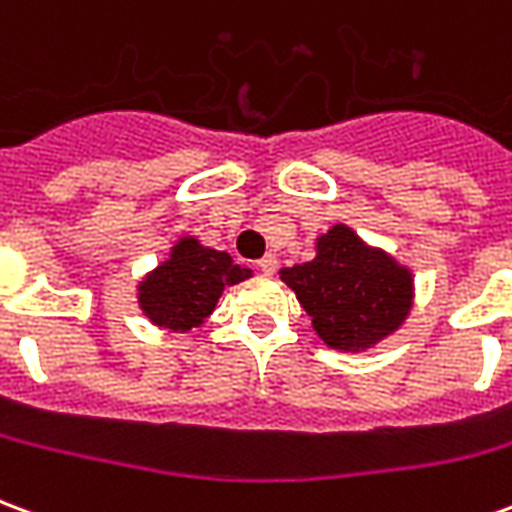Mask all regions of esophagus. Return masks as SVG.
Masks as SVG:
<instances>
[{
  "label": "esophagus",
  "mask_w": 512,
  "mask_h": 512,
  "mask_svg": "<svg viewBox=\"0 0 512 512\" xmlns=\"http://www.w3.org/2000/svg\"><path fill=\"white\" fill-rule=\"evenodd\" d=\"M277 266H279V260L274 255H266L257 260V268H260L263 274H274V271H277Z\"/></svg>",
  "instance_id": "esophagus-1"
}]
</instances>
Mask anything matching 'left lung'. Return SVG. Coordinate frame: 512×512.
<instances>
[{
	"label": "left lung",
	"instance_id": "obj_1",
	"mask_svg": "<svg viewBox=\"0 0 512 512\" xmlns=\"http://www.w3.org/2000/svg\"><path fill=\"white\" fill-rule=\"evenodd\" d=\"M279 279L296 293L315 334L345 354L376 348L414 307L411 268L343 222L315 238L310 263L282 268Z\"/></svg>",
	"mask_w": 512,
	"mask_h": 512
}]
</instances>
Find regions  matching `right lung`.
Wrapping results in <instances>:
<instances>
[{"instance_id": "1", "label": "right lung", "mask_w": 512, "mask_h": 512, "mask_svg": "<svg viewBox=\"0 0 512 512\" xmlns=\"http://www.w3.org/2000/svg\"><path fill=\"white\" fill-rule=\"evenodd\" d=\"M252 277V268L205 246L194 235H180L169 255L136 282V304L158 329L191 332L208 321L224 288Z\"/></svg>"}]
</instances>
